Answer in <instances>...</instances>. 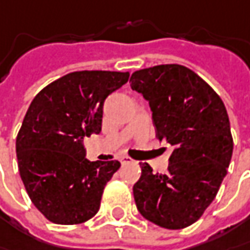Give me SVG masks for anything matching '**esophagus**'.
<instances>
[{
    "instance_id": "1",
    "label": "esophagus",
    "mask_w": 250,
    "mask_h": 250,
    "mask_svg": "<svg viewBox=\"0 0 250 250\" xmlns=\"http://www.w3.org/2000/svg\"><path fill=\"white\" fill-rule=\"evenodd\" d=\"M120 162H122V165H125V164H131V162H134V161H133L130 157H125V155H123V157H120Z\"/></svg>"
}]
</instances>
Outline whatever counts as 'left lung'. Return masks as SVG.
<instances>
[{
  "label": "left lung",
  "instance_id": "1",
  "mask_svg": "<svg viewBox=\"0 0 250 250\" xmlns=\"http://www.w3.org/2000/svg\"><path fill=\"white\" fill-rule=\"evenodd\" d=\"M130 86L148 101L159 141L172 146L167 173L140 164L133 188L140 214L167 229L196 223L215 199L232 157L233 141L221 98L179 64L133 72Z\"/></svg>",
  "mask_w": 250,
  "mask_h": 250
}]
</instances>
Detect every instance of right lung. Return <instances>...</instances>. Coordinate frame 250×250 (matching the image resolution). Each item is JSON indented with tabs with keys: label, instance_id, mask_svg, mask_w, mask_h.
Instances as JSON below:
<instances>
[{
	"label": "right lung",
	"instance_id": "1",
	"mask_svg": "<svg viewBox=\"0 0 250 250\" xmlns=\"http://www.w3.org/2000/svg\"><path fill=\"white\" fill-rule=\"evenodd\" d=\"M128 72L75 71L43 88L32 101L17 137L18 168L27 194L49 221L81 224L101 207L119 161L85 158L83 138L102 130L104 99Z\"/></svg>",
	"mask_w": 250,
	"mask_h": 250
}]
</instances>
